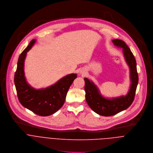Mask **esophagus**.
<instances>
[{"mask_svg":"<svg viewBox=\"0 0 153 153\" xmlns=\"http://www.w3.org/2000/svg\"><path fill=\"white\" fill-rule=\"evenodd\" d=\"M81 74H82V75H84V74H85V72H81Z\"/></svg>","mask_w":153,"mask_h":153,"instance_id":"obj_1","label":"esophagus"}]
</instances>
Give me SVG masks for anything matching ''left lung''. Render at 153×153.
<instances>
[{
  "mask_svg": "<svg viewBox=\"0 0 153 153\" xmlns=\"http://www.w3.org/2000/svg\"><path fill=\"white\" fill-rule=\"evenodd\" d=\"M112 42L116 46L123 48L126 62L130 68L131 84L127 96L107 100L100 95L97 86L87 78H84L85 97L88 105L95 113L104 116L114 115L127 109L131 105L134 100L139 81L136 61L130 49L123 40L114 39Z\"/></svg>",
  "mask_w": 153,
  "mask_h": 153,
  "instance_id": "1",
  "label": "left lung"
}]
</instances>
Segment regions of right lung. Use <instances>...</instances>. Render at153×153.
<instances>
[{"label": "right lung", "mask_w": 153, "mask_h": 153, "mask_svg": "<svg viewBox=\"0 0 153 153\" xmlns=\"http://www.w3.org/2000/svg\"><path fill=\"white\" fill-rule=\"evenodd\" d=\"M35 42L36 40H32L19 57L14 84L18 99L24 107L37 115L48 116L63 106L68 90L77 76L74 74L68 75L45 89L36 90L30 87L26 82L24 75V60L26 52Z\"/></svg>", "instance_id": "1"}]
</instances>
